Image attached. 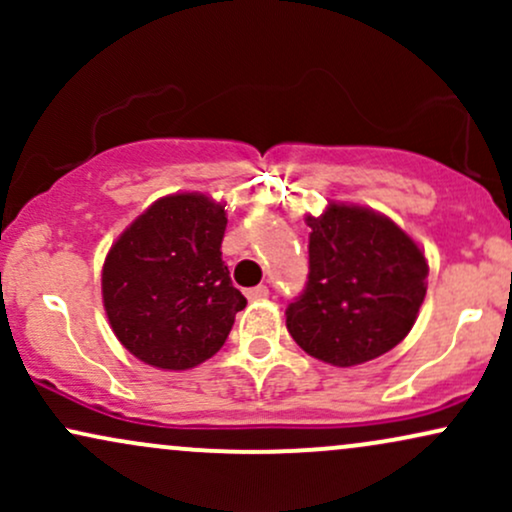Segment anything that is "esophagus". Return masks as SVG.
<instances>
[{
    "mask_svg": "<svg viewBox=\"0 0 512 512\" xmlns=\"http://www.w3.org/2000/svg\"><path fill=\"white\" fill-rule=\"evenodd\" d=\"M245 296H248L250 301H262V298L269 296V289H267V286H255V289L245 291Z\"/></svg>",
    "mask_w": 512,
    "mask_h": 512,
    "instance_id": "34e87169",
    "label": "esophagus"
}]
</instances>
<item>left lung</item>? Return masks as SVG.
<instances>
[{"label": "left lung", "instance_id": "left-lung-1", "mask_svg": "<svg viewBox=\"0 0 512 512\" xmlns=\"http://www.w3.org/2000/svg\"><path fill=\"white\" fill-rule=\"evenodd\" d=\"M308 226V284L286 308L293 342L339 368L395 349L424 303V252L395 221L363 207L330 204Z\"/></svg>", "mask_w": 512, "mask_h": 512}]
</instances>
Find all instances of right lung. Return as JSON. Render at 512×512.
Instances as JSON below:
<instances>
[{"label": "right lung", "instance_id": "obj_1", "mask_svg": "<svg viewBox=\"0 0 512 512\" xmlns=\"http://www.w3.org/2000/svg\"><path fill=\"white\" fill-rule=\"evenodd\" d=\"M223 204L158 199L117 238L103 264V305L122 346L149 366L187 370L221 349L248 301L221 260Z\"/></svg>", "mask_w": 512, "mask_h": 512}]
</instances>
